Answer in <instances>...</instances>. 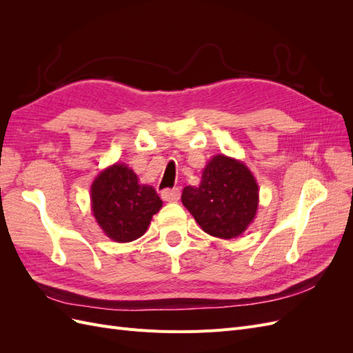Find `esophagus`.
Masks as SVG:
<instances>
[{"mask_svg": "<svg viewBox=\"0 0 353 353\" xmlns=\"http://www.w3.org/2000/svg\"><path fill=\"white\" fill-rule=\"evenodd\" d=\"M160 196H162V199L165 201H176L179 199V196H181V190L178 187H175V188H166V190L162 191V194H160Z\"/></svg>", "mask_w": 353, "mask_h": 353, "instance_id": "obj_1", "label": "esophagus"}]
</instances>
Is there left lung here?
<instances>
[{
  "instance_id": "1",
  "label": "left lung",
  "mask_w": 353,
  "mask_h": 353,
  "mask_svg": "<svg viewBox=\"0 0 353 353\" xmlns=\"http://www.w3.org/2000/svg\"><path fill=\"white\" fill-rule=\"evenodd\" d=\"M181 200L203 231L230 240L243 234L254 219L259 188L240 160L218 154L203 169L200 184L183 190Z\"/></svg>"
}]
</instances>
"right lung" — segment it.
<instances>
[{
    "label": "right lung",
    "instance_id": "add662e5",
    "mask_svg": "<svg viewBox=\"0 0 353 353\" xmlns=\"http://www.w3.org/2000/svg\"><path fill=\"white\" fill-rule=\"evenodd\" d=\"M91 208L105 236L117 243H130L147 231L162 200L153 187L138 183L132 169L114 163L94 179Z\"/></svg>",
    "mask_w": 353,
    "mask_h": 353
}]
</instances>
